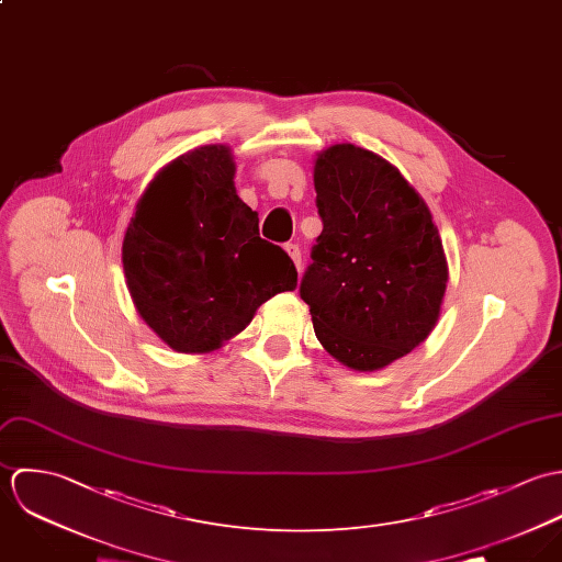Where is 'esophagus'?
Here are the masks:
<instances>
[{
    "instance_id": "1",
    "label": "esophagus",
    "mask_w": 562,
    "mask_h": 562,
    "mask_svg": "<svg viewBox=\"0 0 562 562\" xmlns=\"http://www.w3.org/2000/svg\"><path fill=\"white\" fill-rule=\"evenodd\" d=\"M284 249H286V254L291 256V260L295 262L297 271H302V251H300V245H295V243H286V245H284Z\"/></svg>"
}]
</instances>
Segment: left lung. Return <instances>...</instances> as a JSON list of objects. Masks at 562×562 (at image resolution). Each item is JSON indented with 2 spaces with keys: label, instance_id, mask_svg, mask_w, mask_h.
Masks as SVG:
<instances>
[{
  "label": "left lung",
  "instance_id": "obj_1",
  "mask_svg": "<svg viewBox=\"0 0 562 562\" xmlns=\"http://www.w3.org/2000/svg\"><path fill=\"white\" fill-rule=\"evenodd\" d=\"M324 229L300 295L324 349L353 371L406 356L435 330L448 258L424 198L382 156L337 143L315 158Z\"/></svg>",
  "mask_w": 562,
  "mask_h": 562
}]
</instances>
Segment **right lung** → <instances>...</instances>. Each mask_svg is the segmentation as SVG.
Returning <instances> with one entry per match:
<instances>
[{
  "label": "right lung",
  "instance_id": "obj_1",
  "mask_svg": "<svg viewBox=\"0 0 562 562\" xmlns=\"http://www.w3.org/2000/svg\"><path fill=\"white\" fill-rule=\"evenodd\" d=\"M227 145L162 167L136 202L121 260L140 319L173 351L206 353L243 333L260 304L297 286L289 254L260 238L236 195Z\"/></svg>",
  "mask_w": 562,
  "mask_h": 562
}]
</instances>
